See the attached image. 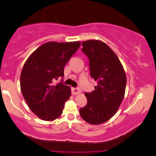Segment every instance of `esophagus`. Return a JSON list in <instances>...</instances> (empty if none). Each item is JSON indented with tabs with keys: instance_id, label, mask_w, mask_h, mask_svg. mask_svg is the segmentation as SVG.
Returning a JSON list of instances; mask_svg holds the SVG:
<instances>
[{
	"instance_id": "obj_1",
	"label": "esophagus",
	"mask_w": 156,
	"mask_h": 156,
	"mask_svg": "<svg viewBox=\"0 0 156 156\" xmlns=\"http://www.w3.org/2000/svg\"><path fill=\"white\" fill-rule=\"evenodd\" d=\"M81 92L80 89L78 88H72V93L74 95H77V94H79Z\"/></svg>"
}]
</instances>
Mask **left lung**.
Instances as JSON below:
<instances>
[{"label": "left lung", "mask_w": 156, "mask_h": 156, "mask_svg": "<svg viewBox=\"0 0 156 156\" xmlns=\"http://www.w3.org/2000/svg\"><path fill=\"white\" fill-rule=\"evenodd\" d=\"M82 51L89 59L90 76L98 85L85 93L87 104L80 108V117L91 125H100L112 118L125 96L126 75L117 55L105 42L96 39L82 42Z\"/></svg>", "instance_id": "1"}]
</instances>
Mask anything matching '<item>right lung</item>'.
I'll return each instance as SVG.
<instances>
[{"instance_id": "add662e5", "label": "right lung", "mask_w": 156, "mask_h": 156, "mask_svg": "<svg viewBox=\"0 0 156 156\" xmlns=\"http://www.w3.org/2000/svg\"><path fill=\"white\" fill-rule=\"evenodd\" d=\"M80 42H48L35 50L23 65L20 89L31 112L39 119L52 121L62 115L71 89L55 80L64 76V67Z\"/></svg>"}]
</instances>
